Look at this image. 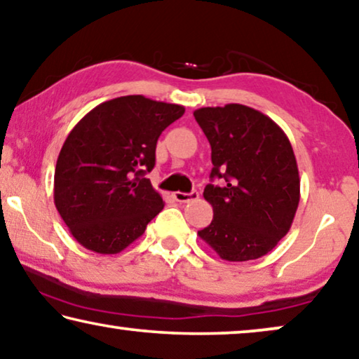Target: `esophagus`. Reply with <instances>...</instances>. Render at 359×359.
<instances>
[{"label":"esophagus","instance_id":"esophagus-1","mask_svg":"<svg viewBox=\"0 0 359 359\" xmlns=\"http://www.w3.org/2000/svg\"><path fill=\"white\" fill-rule=\"evenodd\" d=\"M198 196H200V195H198V191H196V190L190 191V194H182V191H175V194H174V198H175V200H177L179 203H189V201H194V200H196Z\"/></svg>","mask_w":359,"mask_h":359}]
</instances>
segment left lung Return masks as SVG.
I'll list each match as a JSON object with an SVG mask.
<instances>
[{
	"label": "left lung",
	"mask_w": 359,
	"mask_h": 359,
	"mask_svg": "<svg viewBox=\"0 0 359 359\" xmlns=\"http://www.w3.org/2000/svg\"><path fill=\"white\" fill-rule=\"evenodd\" d=\"M211 145V180L203 196L211 224L198 232L226 261L258 259L290 231L299 203L295 153L285 132L243 104L194 112Z\"/></svg>",
	"instance_id": "1"
}]
</instances>
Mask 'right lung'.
Here are the masks:
<instances>
[{"mask_svg":"<svg viewBox=\"0 0 359 359\" xmlns=\"http://www.w3.org/2000/svg\"><path fill=\"white\" fill-rule=\"evenodd\" d=\"M180 104L142 95L104 101L69 133L55 170V205L72 237L90 251L116 255L142 237L164 208L145 174Z\"/></svg>","mask_w":359,"mask_h":359,"instance_id":"obj_1","label":"right lung"}]
</instances>
